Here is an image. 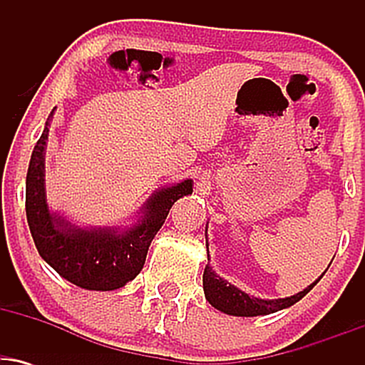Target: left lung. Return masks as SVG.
<instances>
[{"instance_id": "left-lung-1", "label": "left lung", "mask_w": 365, "mask_h": 365, "mask_svg": "<svg viewBox=\"0 0 365 365\" xmlns=\"http://www.w3.org/2000/svg\"><path fill=\"white\" fill-rule=\"evenodd\" d=\"M206 247H207V261H209L207 226H206ZM324 273H322L316 282L309 284L307 288H304L302 292L295 293V295L292 297H284V299H259V297L249 295V293H245L244 290H240V288H237L235 284L226 282V279L221 278L220 274H216V271L212 269L207 262L206 269H204V276H202V287H204V295H206L207 302L215 309H217V311L228 314V316L255 317V316H267V314H273V312L283 311V309L292 307L293 304H297L300 299H304V297L307 295L314 287H316L317 282L324 276Z\"/></svg>"}]
</instances>
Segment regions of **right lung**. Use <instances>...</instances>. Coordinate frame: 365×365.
<instances>
[{"instance_id":"right-lung-1","label":"right lung","mask_w":365,"mask_h":365,"mask_svg":"<svg viewBox=\"0 0 365 365\" xmlns=\"http://www.w3.org/2000/svg\"><path fill=\"white\" fill-rule=\"evenodd\" d=\"M54 110L29 163L25 211L37 252L66 282L96 292H111L132 282L144 267L149 245L171 206L194 192L190 178L158 188L137 212L132 226H81L51 211L46 199V145Z\"/></svg>"}]
</instances>
